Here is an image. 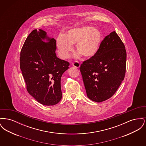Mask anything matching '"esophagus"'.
<instances>
[{
	"label": "esophagus",
	"instance_id": "1",
	"mask_svg": "<svg viewBox=\"0 0 146 146\" xmlns=\"http://www.w3.org/2000/svg\"><path fill=\"white\" fill-rule=\"evenodd\" d=\"M72 66L76 67V68H79L80 67V63L78 62V61H75L74 62L72 63Z\"/></svg>",
	"mask_w": 146,
	"mask_h": 146
}]
</instances>
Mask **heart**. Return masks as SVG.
<instances>
[{
	"mask_svg": "<svg viewBox=\"0 0 146 146\" xmlns=\"http://www.w3.org/2000/svg\"><path fill=\"white\" fill-rule=\"evenodd\" d=\"M102 41L101 31L96 28L84 26L73 28L64 35H60L56 39V46L59 56L62 59L70 57L73 50V45L76 44L78 55L91 58L95 55Z\"/></svg>",
	"mask_w": 146,
	"mask_h": 146,
	"instance_id": "obj_1",
	"label": "heart"
}]
</instances>
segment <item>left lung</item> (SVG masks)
<instances>
[{
	"mask_svg": "<svg viewBox=\"0 0 146 146\" xmlns=\"http://www.w3.org/2000/svg\"><path fill=\"white\" fill-rule=\"evenodd\" d=\"M126 67L125 45L112 32L101 42L97 54L80 67L88 97L96 102L111 98L124 79Z\"/></svg>",
	"mask_w": 146,
	"mask_h": 146,
	"instance_id": "obj_1",
	"label": "left lung"
}]
</instances>
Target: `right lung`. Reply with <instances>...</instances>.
<instances>
[{"label": "right lung", "mask_w": 146, "mask_h": 146, "mask_svg": "<svg viewBox=\"0 0 146 146\" xmlns=\"http://www.w3.org/2000/svg\"><path fill=\"white\" fill-rule=\"evenodd\" d=\"M47 39L48 42L43 40ZM56 42L42 29L26 38L20 52V64L28 93L40 104L53 106L62 98L61 78L70 63L56 55Z\"/></svg>", "instance_id": "add662e5"}]
</instances>
